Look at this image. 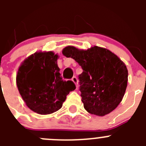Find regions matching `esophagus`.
Masks as SVG:
<instances>
[{"instance_id": "obj_1", "label": "esophagus", "mask_w": 146, "mask_h": 146, "mask_svg": "<svg viewBox=\"0 0 146 146\" xmlns=\"http://www.w3.org/2000/svg\"><path fill=\"white\" fill-rule=\"evenodd\" d=\"M72 81L74 82L75 85H76V89H78V78L76 77V76L73 77V78H72Z\"/></svg>"}]
</instances>
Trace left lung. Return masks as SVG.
I'll use <instances>...</instances> for the list:
<instances>
[{
	"instance_id": "left-lung-1",
	"label": "left lung",
	"mask_w": 146,
	"mask_h": 146,
	"mask_svg": "<svg viewBox=\"0 0 146 146\" xmlns=\"http://www.w3.org/2000/svg\"><path fill=\"white\" fill-rule=\"evenodd\" d=\"M83 70L79 76L84 108L92 114L103 117L115 110L123 98L128 82V70L116 54L102 47L87 50L68 46L62 51Z\"/></svg>"
}]
</instances>
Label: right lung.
Masks as SVG:
<instances>
[{"instance_id": "obj_1", "label": "right lung", "mask_w": 146, "mask_h": 146, "mask_svg": "<svg viewBox=\"0 0 146 146\" xmlns=\"http://www.w3.org/2000/svg\"><path fill=\"white\" fill-rule=\"evenodd\" d=\"M54 51H37L24 60L16 76L17 89L26 105L39 114H49L61 108L66 96L76 89L64 81Z\"/></svg>"}]
</instances>
